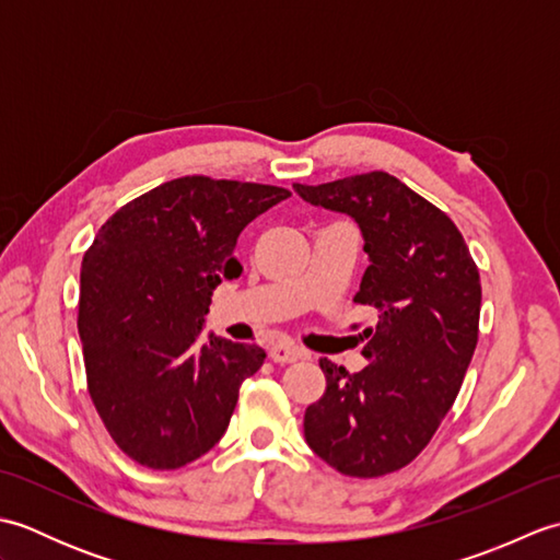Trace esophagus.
I'll return each instance as SVG.
<instances>
[{"mask_svg": "<svg viewBox=\"0 0 560 560\" xmlns=\"http://www.w3.org/2000/svg\"><path fill=\"white\" fill-rule=\"evenodd\" d=\"M269 355H271L273 363H293V361L305 359V351L299 349V347H293V343H273Z\"/></svg>", "mask_w": 560, "mask_h": 560, "instance_id": "34e87169", "label": "esophagus"}]
</instances>
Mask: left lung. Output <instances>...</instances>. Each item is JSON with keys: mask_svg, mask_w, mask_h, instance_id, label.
I'll return each instance as SVG.
<instances>
[{"mask_svg": "<svg viewBox=\"0 0 560 560\" xmlns=\"http://www.w3.org/2000/svg\"><path fill=\"white\" fill-rule=\"evenodd\" d=\"M293 189L359 223L371 265L353 301L380 313L361 373L319 361L327 389L305 409V440L347 477H383L431 443L457 399L479 339V269L447 213L395 175Z\"/></svg>", "mask_w": 560, "mask_h": 560, "instance_id": "obj_1", "label": "left lung"}]
</instances>
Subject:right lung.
Masks as SVG:
<instances>
[{
	"label": "right lung",
	"instance_id": "obj_1",
	"mask_svg": "<svg viewBox=\"0 0 560 560\" xmlns=\"http://www.w3.org/2000/svg\"><path fill=\"white\" fill-rule=\"evenodd\" d=\"M289 189L187 175L101 225L81 261L79 337L89 395L127 457L177 469L219 443L265 349L199 341L211 293L237 279L245 225Z\"/></svg>",
	"mask_w": 560,
	"mask_h": 560
}]
</instances>
